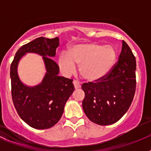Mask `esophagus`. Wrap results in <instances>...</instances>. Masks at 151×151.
Masks as SVG:
<instances>
[{
  "label": "esophagus",
  "instance_id": "34e87169",
  "mask_svg": "<svg viewBox=\"0 0 151 151\" xmlns=\"http://www.w3.org/2000/svg\"><path fill=\"white\" fill-rule=\"evenodd\" d=\"M73 85H74V87L76 89H78L81 87L80 83L78 82V81H76V80H74V81H73Z\"/></svg>",
  "mask_w": 151,
  "mask_h": 151
}]
</instances>
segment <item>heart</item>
Wrapping results in <instances>:
<instances>
[{
	"instance_id": "b5f03b06",
	"label": "heart",
	"mask_w": 151,
	"mask_h": 151,
	"mask_svg": "<svg viewBox=\"0 0 151 151\" xmlns=\"http://www.w3.org/2000/svg\"><path fill=\"white\" fill-rule=\"evenodd\" d=\"M116 50L110 45L88 43L76 45L69 54L62 53L59 66L66 76L76 72V64L80 65V73L88 81H98L113 67L116 60Z\"/></svg>"
}]
</instances>
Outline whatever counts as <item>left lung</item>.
Instances as JSON below:
<instances>
[{
    "mask_svg": "<svg viewBox=\"0 0 151 151\" xmlns=\"http://www.w3.org/2000/svg\"><path fill=\"white\" fill-rule=\"evenodd\" d=\"M135 57L129 45L122 41L119 60L110 73L98 81L82 85L85 92L82 107L91 122L108 125L123 116L135 93Z\"/></svg>",
    "mask_w": 151,
    "mask_h": 151,
    "instance_id": "1",
    "label": "left lung"
}]
</instances>
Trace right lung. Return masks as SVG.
I'll return each mask as SVG.
<instances>
[{"instance_id": "obj_1", "label": "right lung", "mask_w": 151, "mask_h": 151, "mask_svg": "<svg viewBox=\"0 0 151 151\" xmlns=\"http://www.w3.org/2000/svg\"><path fill=\"white\" fill-rule=\"evenodd\" d=\"M59 38H35L17 50L10 66L11 94L19 117L36 129L51 128L59 122L66 102L74 91L73 79L58 76L59 66L51 57L56 54ZM43 56L47 73L41 84L35 87L23 85L17 75V66L26 52Z\"/></svg>"}]
</instances>
